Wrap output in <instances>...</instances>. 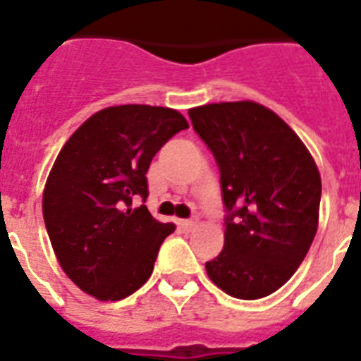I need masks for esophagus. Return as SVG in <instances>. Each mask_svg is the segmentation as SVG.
<instances>
[{
	"instance_id": "1",
	"label": "esophagus",
	"mask_w": 361,
	"mask_h": 361,
	"mask_svg": "<svg viewBox=\"0 0 361 361\" xmlns=\"http://www.w3.org/2000/svg\"><path fill=\"white\" fill-rule=\"evenodd\" d=\"M195 226H197V221H195V219H181L180 221L181 232H191Z\"/></svg>"
}]
</instances>
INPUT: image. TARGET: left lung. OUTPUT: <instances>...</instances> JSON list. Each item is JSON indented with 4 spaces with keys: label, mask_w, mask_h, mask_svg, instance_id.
<instances>
[{
    "label": "left lung",
    "mask_w": 361,
    "mask_h": 361,
    "mask_svg": "<svg viewBox=\"0 0 361 361\" xmlns=\"http://www.w3.org/2000/svg\"><path fill=\"white\" fill-rule=\"evenodd\" d=\"M189 118L219 166L226 212L225 245L206 271L234 298L269 296L290 279L314 240L319 169L296 133L262 104H204Z\"/></svg>",
    "instance_id": "obj_1"
}]
</instances>
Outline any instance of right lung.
I'll use <instances>...</instances> for the list:
<instances>
[{"label": "right lung", "instance_id": "right-lung-1", "mask_svg": "<svg viewBox=\"0 0 361 361\" xmlns=\"http://www.w3.org/2000/svg\"><path fill=\"white\" fill-rule=\"evenodd\" d=\"M185 118L172 109L121 104L99 110L61 147L42 195V215L61 268L78 288L118 302L153 271L159 247L176 231L146 204L147 169Z\"/></svg>", "mask_w": 361, "mask_h": 361}]
</instances>
